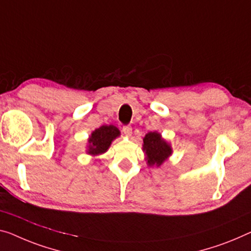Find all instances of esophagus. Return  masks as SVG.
Masks as SVG:
<instances>
[{"mask_svg": "<svg viewBox=\"0 0 251 251\" xmlns=\"http://www.w3.org/2000/svg\"><path fill=\"white\" fill-rule=\"evenodd\" d=\"M132 130H133L132 126H129V125H126V126L123 127V132H124V134H125L126 136L132 135Z\"/></svg>", "mask_w": 251, "mask_h": 251, "instance_id": "obj_1", "label": "esophagus"}]
</instances>
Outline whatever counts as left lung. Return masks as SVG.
<instances>
[{"label": "left lung", "mask_w": 251, "mask_h": 251, "mask_svg": "<svg viewBox=\"0 0 251 251\" xmlns=\"http://www.w3.org/2000/svg\"><path fill=\"white\" fill-rule=\"evenodd\" d=\"M143 151L150 167H160L171 155L173 149L167 141L163 140L161 134L150 132L143 138Z\"/></svg>", "instance_id": "8db88e82"}]
</instances>
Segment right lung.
<instances>
[{"label":"right lung","mask_w":251,"mask_h":251,"mask_svg":"<svg viewBox=\"0 0 251 251\" xmlns=\"http://www.w3.org/2000/svg\"><path fill=\"white\" fill-rule=\"evenodd\" d=\"M121 135V132L114 125H103L91 133L89 137L88 153L91 155L102 154L109 149L111 142Z\"/></svg>","instance_id":"1"}]
</instances>
